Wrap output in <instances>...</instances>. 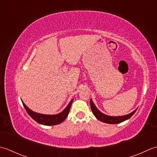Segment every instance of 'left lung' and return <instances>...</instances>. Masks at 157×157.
<instances>
[{
	"mask_svg": "<svg viewBox=\"0 0 157 157\" xmlns=\"http://www.w3.org/2000/svg\"><path fill=\"white\" fill-rule=\"evenodd\" d=\"M90 105H91L92 113H93V114L95 115V117H96L98 120H100V121H101V122L108 123V124L120 123L123 122V121H124L129 119V118H131L133 116L134 113H136L137 109H137H136L135 110L133 111L132 113H130L129 114H127V115H124V116L111 117V116H108V115L104 114L102 113H101V112L96 108V106H95L91 99L90 100Z\"/></svg>",
	"mask_w": 157,
	"mask_h": 157,
	"instance_id": "obj_1",
	"label": "left lung"
}]
</instances>
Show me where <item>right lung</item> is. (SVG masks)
Instances as JSON below:
<instances>
[{
	"label": "right lung",
	"mask_w": 157,
	"mask_h": 157,
	"mask_svg": "<svg viewBox=\"0 0 157 157\" xmlns=\"http://www.w3.org/2000/svg\"><path fill=\"white\" fill-rule=\"evenodd\" d=\"M21 101L28 114H29L31 118H33L34 121H36L38 123L44 124V125H56V124H60L61 123H62L63 121L66 119L67 117H68L70 107H71V105L73 101V99L70 101L68 105H67L65 109L63 110L62 113L53 115L43 114L35 113V112L31 110L30 108H28L26 106V105L24 103L23 101Z\"/></svg>",
	"instance_id": "right-lung-1"
}]
</instances>
